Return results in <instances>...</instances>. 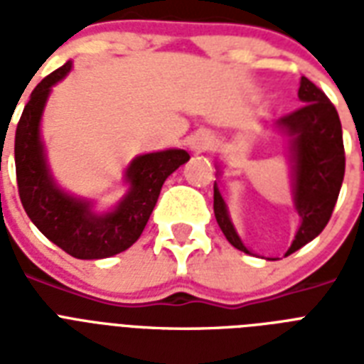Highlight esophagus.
Returning a JSON list of instances; mask_svg holds the SVG:
<instances>
[{"instance_id":"esophagus-1","label":"esophagus","mask_w":364,"mask_h":364,"mask_svg":"<svg viewBox=\"0 0 364 364\" xmlns=\"http://www.w3.org/2000/svg\"><path fill=\"white\" fill-rule=\"evenodd\" d=\"M191 147L196 151V153H202V151H205V149L211 147V139L205 134H202V136H196L193 139V143H191Z\"/></svg>"}]
</instances>
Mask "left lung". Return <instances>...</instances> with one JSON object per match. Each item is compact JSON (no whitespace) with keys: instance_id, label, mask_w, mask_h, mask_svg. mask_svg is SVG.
Listing matches in <instances>:
<instances>
[{"instance_id":"obj_1","label":"left lung","mask_w":364,"mask_h":364,"mask_svg":"<svg viewBox=\"0 0 364 364\" xmlns=\"http://www.w3.org/2000/svg\"><path fill=\"white\" fill-rule=\"evenodd\" d=\"M302 107L276 121V128L291 139L293 200L300 227L285 257L319 236L327 227L344 181L346 154L338 111L321 88L300 79ZM213 211L223 234L234 247L253 255L240 240L217 183L213 185Z\"/></svg>"}]
</instances>
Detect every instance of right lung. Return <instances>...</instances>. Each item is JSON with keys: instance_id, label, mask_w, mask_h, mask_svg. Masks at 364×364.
<instances>
[{"instance_id": "obj_1", "label": "right lung", "mask_w": 364, "mask_h": 364, "mask_svg": "<svg viewBox=\"0 0 364 364\" xmlns=\"http://www.w3.org/2000/svg\"><path fill=\"white\" fill-rule=\"evenodd\" d=\"M70 71L71 62H65L33 88L16 126L14 164L20 202L31 223L68 255L85 260L107 259L137 242L164 181L191 156L183 149L136 156L124 173L130 188L107 213H96L90 200L64 193L48 170L39 126L48 94Z\"/></svg>"}]
</instances>
